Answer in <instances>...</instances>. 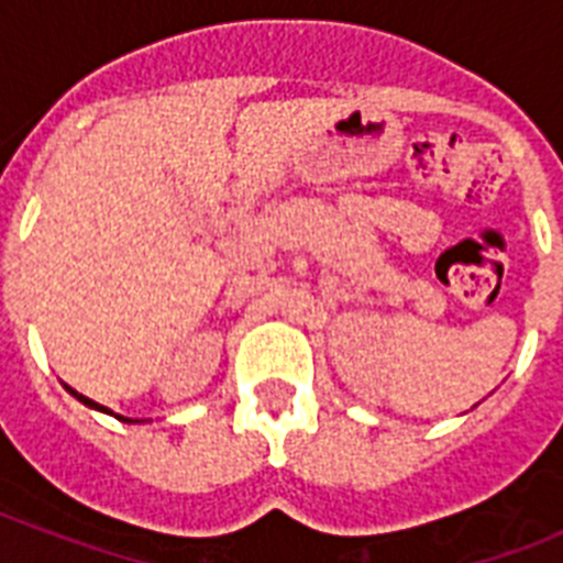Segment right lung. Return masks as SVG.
I'll list each match as a JSON object with an SVG mask.
<instances>
[{
    "instance_id": "right-lung-1",
    "label": "right lung",
    "mask_w": 563,
    "mask_h": 563,
    "mask_svg": "<svg viewBox=\"0 0 563 563\" xmlns=\"http://www.w3.org/2000/svg\"><path fill=\"white\" fill-rule=\"evenodd\" d=\"M66 391L73 394V397H78V400H81L84 406H90V409H96V411H108V415H113V411H110V409H104V406H99V402H96V400H90V397H84V394H78V391H75V388H69V385H66ZM117 418H119V420H125V423H140V420L122 418V415H117Z\"/></svg>"
}]
</instances>
